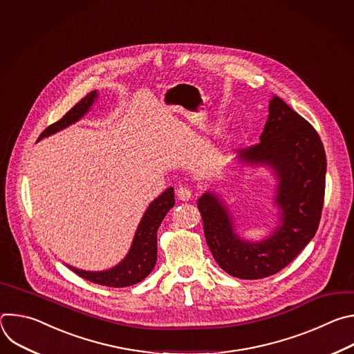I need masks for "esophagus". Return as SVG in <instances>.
Segmentation results:
<instances>
[{
    "label": "esophagus",
    "mask_w": 354,
    "mask_h": 354,
    "mask_svg": "<svg viewBox=\"0 0 354 354\" xmlns=\"http://www.w3.org/2000/svg\"><path fill=\"white\" fill-rule=\"evenodd\" d=\"M176 196H178L179 200L187 201V200L192 198L193 193H192V189H190V187H187V186H180V187L176 190Z\"/></svg>",
    "instance_id": "esophagus-1"
}]
</instances>
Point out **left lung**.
Masks as SVG:
<instances>
[{
  "instance_id": "1",
  "label": "left lung",
  "mask_w": 354,
  "mask_h": 354,
  "mask_svg": "<svg viewBox=\"0 0 354 354\" xmlns=\"http://www.w3.org/2000/svg\"><path fill=\"white\" fill-rule=\"evenodd\" d=\"M239 160L270 167L279 180L280 225L261 241L241 239L223 201L212 192L197 200L205 236L218 266L228 274L255 280L284 269L314 238L324 207L326 156L317 130L273 96L261 142L239 151Z\"/></svg>"
}]
</instances>
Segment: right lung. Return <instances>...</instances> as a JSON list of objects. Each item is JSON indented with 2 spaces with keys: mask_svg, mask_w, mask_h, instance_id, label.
Wrapping results in <instances>:
<instances>
[{
  "mask_svg": "<svg viewBox=\"0 0 354 354\" xmlns=\"http://www.w3.org/2000/svg\"><path fill=\"white\" fill-rule=\"evenodd\" d=\"M96 97H97L96 91L89 92L59 122L50 124L40 134L39 140L50 134H55L68 127L70 124L78 122L89 111ZM174 206H175L174 187H169L148 206L147 212L144 213L137 227L127 257L118 266L105 272H86V270L75 269L68 265L67 266L80 277L96 284L108 286V287L119 288V287H127V286L140 283L151 273V270L154 269L157 263V231L164 217Z\"/></svg>",
  "mask_w": 354,
  "mask_h": 354,
  "instance_id": "right-lung-1",
  "label": "right lung"
}]
</instances>
